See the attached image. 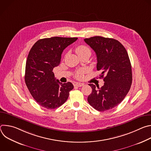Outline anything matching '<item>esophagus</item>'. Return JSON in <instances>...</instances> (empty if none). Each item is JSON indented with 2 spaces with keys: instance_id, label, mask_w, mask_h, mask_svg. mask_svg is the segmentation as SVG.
Instances as JSON below:
<instances>
[{
  "instance_id": "esophagus-1",
  "label": "esophagus",
  "mask_w": 151,
  "mask_h": 151,
  "mask_svg": "<svg viewBox=\"0 0 151 151\" xmlns=\"http://www.w3.org/2000/svg\"><path fill=\"white\" fill-rule=\"evenodd\" d=\"M83 83H80V82H76V83H75V86H76V87H82V86H83Z\"/></svg>"
}]
</instances>
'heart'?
Segmentation results:
<instances>
[{
	"mask_svg": "<svg viewBox=\"0 0 151 151\" xmlns=\"http://www.w3.org/2000/svg\"><path fill=\"white\" fill-rule=\"evenodd\" d=\"M76 52L78 54V55L80 57L81 55H83L86 54H91V50L86 45H79L76 48ZM84 72L83 70H80L78 71L76 73V77L77 78H81L82 76V75Z\"/></svg>",
	"mask_w": 151,
	"mask_h": 151,
	"instance_id": "1",
	"label": "heart"
}]
</instances>
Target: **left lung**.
<instances>
[{"label":"left lung","mask_w":151,"mask_h":151,"mask_svg":"<svg viewBox=\"0 0 151 151\" xmlns=\"http://www.w3.org/2000/svg\"><path fill=\"white\" fill-rule=\"evenodd\" d=\"M84 41L97 56V70L104 82L101 88L88 84L92 92L88 97L89 104L100 112L118 106L125 98L132 83V65L128 53L121 43L114 39L94 36Z\"/></svg>","instance_id":"left-lung-1"}]
</instances>
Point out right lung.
<instances>
[{"label":"right lung","instance_id":"1","mask_svg":"<svg viewBox=\"0 0 151 151\" xmlns=\"http://www.w3.org/2000/svg\"><path fill=\"white\" fill-rule=\"evenodd\" d=\"M77 39L62 37L39 39L29 51L25 82L33 99L46 109H53L61 106L73 88L71 82L62 83L56 79L52 70L60 64L63 50Z\"/></svg>","mask_w":151,"mask_h":151}]
</instances>
